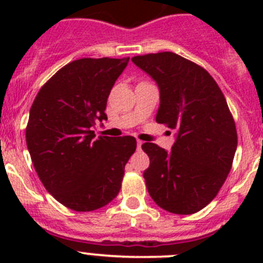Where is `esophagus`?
Masks as SVG:
<instances>
[{"instance_id":"34e87169","label":"esophagus","mask_w":263,"mask_h":263,"mask_svg":"<svg viewBox=\"0 0 263 263\" xmlns=\"http://www.w3.org/2000/svg\"><path fill=\"white\" fill-rule=\"evenodd\" d=\"M142 145H143V142L142 141H137V148H138V150H141V147H142Z\"/></svg>"}]
</instances>
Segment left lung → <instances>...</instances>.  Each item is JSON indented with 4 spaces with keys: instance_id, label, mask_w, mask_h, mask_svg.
Here are the masks:
<instances>
[{
    "instance_id": "left-lung-1",
    "label": "left lung",
    "mask_w": 263,
    "mask_h": 263,
    "mask_svg": "<svg viewBox=\"0 0 263 263\" xmlns=\"http://www.w3.org/2000/svg\"><path fill=\"white\" fill-rule=\"evenodd\" d=\"M158 84V124L176 129L171 150L142 145L150 158L143 173L153 200L176 215L199 212L213 200L232 168L237 130L227 100L212 76L174 52L132 58Z\"/></svg>"
}]
</instances>
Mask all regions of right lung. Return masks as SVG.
Wrapping results in <instances>:
<instances>
[{
    "instance_id": "right-lung-1",
    "label": "right lung",
    "mask_w": 263,
    "mask_h": 263,
    "mask_svg": "<svg viewBox=\"0 0 263 263\" xmlns=\"http://www.w3.org/2000/svg\"><path fill=\"white\" fill-rule=\"evenodd\" d=\"M129 58L73 60L36 95L26 127V143L41 182L59 203L89 212L118 195L125 164L137 147L134 137L96 134L106 120V100Z\"/></svg>"
}]
</instances>
